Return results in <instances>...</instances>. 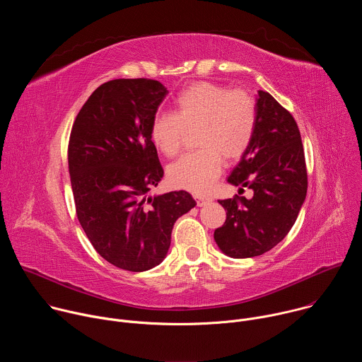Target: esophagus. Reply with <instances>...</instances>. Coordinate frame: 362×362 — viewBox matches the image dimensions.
Instances as JSON below:
<instances>
[{
	"label": "esophagus",
	"mask_w": 362,
	"mask_h": 362,
	"mask_svg": "<svg viewBox=\"0 0 362 362\" xmlns=\"http://www.w3.org/2000/svg\"><path fill=\"white\" fill-rule=\"evenodd\" d=\"M194 199H196L197 206H204V204H208V203L212 202V197H209V196H202V194H196Z\"/></svg>",
	"instance_id": "esophagus-1"
}]
</instances>
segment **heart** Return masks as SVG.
Returning a JSON list of instances; mask_svg holds the SVG:
<instances>
[{
    "instance_id": "heart-1",
    "label": "heart",
    "mask_w": 362,
    "mask_h": 362,
    "mask_svg": "<svg viewBox=\"0 0 362 362\" xmlns=\"http://www.w3.org/2000/svg\"><path fill=\"white\" fill-rule=\"evenodd\" d=\"M175 113L159 112L150 124V140L165 156L180 150L186 130L199 129L196 144L168 168L172 186L194 193L208 190L219 177L223 160H236L249 147L256 129V103L243 90L199 81L175 98Z\"/></svg>"
}]
</instances>
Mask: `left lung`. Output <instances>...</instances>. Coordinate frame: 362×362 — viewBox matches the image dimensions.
I'll list each match as a JSON object with an SVG mask.
<instances>
[{"label": "left lung", "mask_w": 362, "mask_h": 362, "mask_svg": "<svg viewBox=\"0 0 362 362\" xmlns=\"http://www.w3.org/2000/svg\"><path fill=\"white\" fill-rule=\"evenodd\" d=\"M253 139L228 182L253 196L219 200L226 222L214 233L219 249L235 259L264 255L293 226L306 197L303 147L292 115L267 91L256 94Z\"/></svg>", "instance_id": "8db88e82"}]
</instances>
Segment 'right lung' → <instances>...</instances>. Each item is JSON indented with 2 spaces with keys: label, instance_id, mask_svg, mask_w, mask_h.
Here are the masks:
<instances>
[{
  "label": "right lung",
  "instance_id": "right-lung-1",
  "mask_svg": "<svg viewBox=\"0 0 362 362\" xmlns=\"http://www.w3.org/2000/svg\"><path fill=\"white\" fill-rule=\"evenodd\" d=\"M166 94L156 80L107 81L84 103L70 134L78 222L101 257L130 272L163 262L175 222L196 206L185 190L148 194L163 177L150 124Z\"/></svg>",
  "mask_w": 362,
  "mask_h": 362
}]
</instances>
